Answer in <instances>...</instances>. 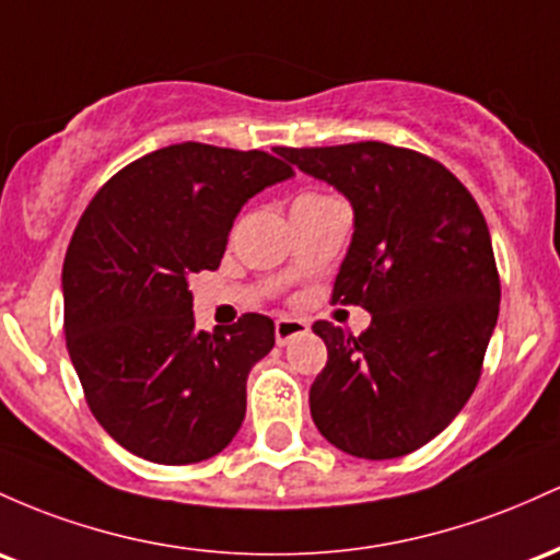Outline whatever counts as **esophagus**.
Returning <instances> with one entry per match:
<instances>
[{"mask_svg": "<svg viewBox=\"0 0 560 560\" xmlns=\"http://www.w3.org/2000/svg\"><path fill=\"white\" fill-rule=\"evenodd\" d=\"M304 332H310V323L301 317H280L275 323V341H278V347H285L288 341L304 336Z\"/></svg>", "mask_w": 560, "mask_h": 560, "instance_id": "esophagus-1", "label": "esophagus"}]
</instances>
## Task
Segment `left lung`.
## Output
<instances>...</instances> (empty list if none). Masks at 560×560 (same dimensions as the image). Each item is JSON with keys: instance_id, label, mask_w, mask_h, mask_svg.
<instances>
[{"instance_id": "8db88e82", "label": "left lung", "mask_w": 560, "mask_h": 560, "mask_svg": "<svg viewBox=\"0 0 560 560\" xmlns=\"http://www.w3.org/2000/svg\"><path fill=\"white\" fill-rule=\"evenodd\" d=\"M275 153L351 203L332 299L373 314L357 338L312 325L328 347L310 388L314 425L354 457L416 452L466 407L498 325L500 278L479 206L442 163L386 142Z\"/></svg>"}]
</instances>
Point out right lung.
Here are the masks:
<instances>
[{
	"label": "right lung",
	"instance_id": "add662e5",
	"mask_svg": "<svg viewBox=\"0 0 560 560\" xmlns=\"http://www.w3.org/2000/svg\"><path fill=\"white\" fill-rule=\"evenodd\" d=\"M291 177L261 150L179 142L129 163L86 206L62 264L66 347L92 416L131 455L187 466L241 429L275 323L243 314L198 330L190 275L213 272L243 206Z\"/></svg>",
	"mask_w": 560,
	"mask_h": 560
}]
</instances>
